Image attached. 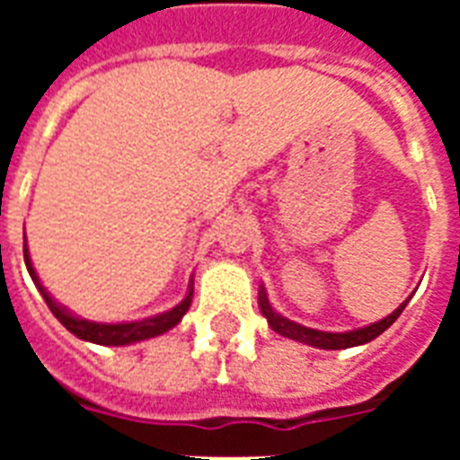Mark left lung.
<instances>
[{"label":"left lung","mask_w":460,"mask_h":460,"mask_svg":"<svg viewBox=\"0 0 460 460\" xmlns=\"http://www.w3.org/2000/svg\"><path fill=\"white\" fill-rule=\"evenodd\" d=\"M411 301V296H408L406 301L401 303L392 314H386L385 320L372 322V324H365V327L350 329V332H320V329H310L303 327L298 322L288 320L284 314H279L272 307L270 298H267L265 287H260V313L267 317V324L277 332V334L287 336V339H294V341L307 343V346H313V349H324V350H341V349H353V346H363V343L372 341V339H377L382 332L392 327L394 322L399 320V314L403 313V307L408 305Z\"/></svg>","instance_id":"obj_1"}]
</instances>
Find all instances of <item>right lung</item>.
Here are the masks:
<instances>
[{"instance_id":"1","label":"right lung","mask_w":460,"mask_h":460,"mask_svg":"<svg viewBox=\"0 0 460 460\" xmlns=\"http://www.w3.org/2000/svg\"><path fill=\"white\" fill-rule=\"evenodd\" d=\"M23 258H25V267H28V274H31V279L35 281V287L42 294L45 303L49 305V310L54 313V317L64 324V327L75 334L83 341L90 343H100V346H128V343H138L146 341V339H153V336L164 334L172 327H176L181 320H183V314L188 313V307H190V301H193V279L188 284V294L186 298L179 303V305H173L172 310H166V313L153 314V317H146V320H133V322H93V320H83L78 314H74L68 307H64L61 303H57L49 296L45 287H42V281H40L38 272H35V267H32L31 252H28V245L23 243Z\"/></svg>"}]
</instances>
